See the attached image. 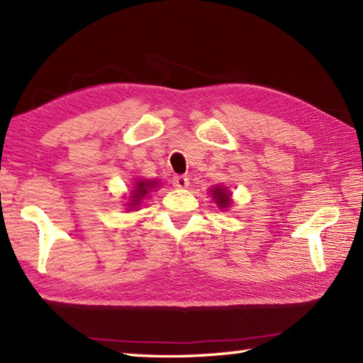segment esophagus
<instances>
[{"label":"esophagus","instance_id":"34e87169","mask_svg":"<svg viewBox=\"0 0 363 363\" xmlns=\"http://www.w3.org/2000/svg\"><path fill=\"white\" fill-rule=\"evenodd\" d=\"M172 184L176 189H186L189 186V177L182 176V174H176V176H173Z\"/></svg>","mask_w":363,"mask_h":363}]
</instances>
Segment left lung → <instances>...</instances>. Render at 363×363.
Listing matches in <instances>:
<instances>
[{
  "label": "left lung",
  "mask_w": 363,
  "mask_h": 363,
  "mask_svg": "<svg viewBox=\"0 0 363 363\" xmlns=\"http://www.w3.org/2000/svg\"><path fill=\"white\" fill-rule=\"evenodd\" d=\"M212 191H213L212 195H213V198H215V201H217V204H220V207H228V206H229L230 199H229V195L226 194L225 189L215 187Z\"/></svg>",
  "instance_id": "obj_1"
}]
</instances>
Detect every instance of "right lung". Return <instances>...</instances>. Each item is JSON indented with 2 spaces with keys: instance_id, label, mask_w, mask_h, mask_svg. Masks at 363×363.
I'll use <instances>...</instances> for the list:
<instances>
[{
  "instance_id": "add662e5",
  "label": "right lung",
  "mask_w": 363,
  "mask_h": 363,
  "mask_svg": "<svg viewBox=\"0 0 363 363\" xmlns=\"http://www.w3.org/2000/svg\"><path fill=\"white\" fill-rule=\"evenodd\" d=\"M156 186V182L154 181H137L135 186H134V190L133 194H130V199H129V206L130 207H137L138 204H140L142 198H145V195L148 194V191Z\"/></svg>"
}]
</instances>
